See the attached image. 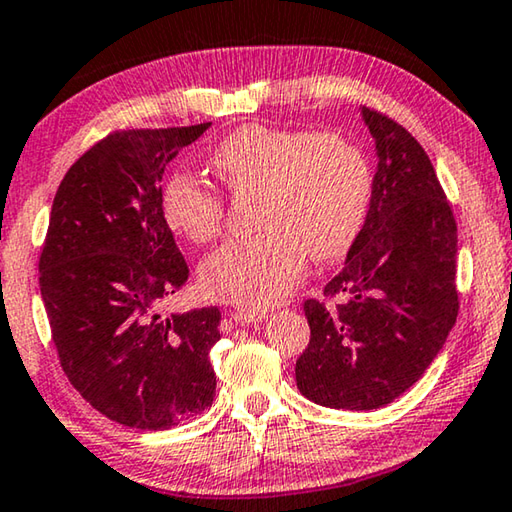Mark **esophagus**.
I'll list each match as a JSON object with an SVG mask.
<instances>
[{"label":"esophagus","instance_id":"1","mask_svg":"<svg viewBox=\"0 0 512 512\" xmlns=\"http://www.w3.org/2000/svg\"><path fill=\"white\" fill-rule=\"evenodd\" d=\"M230 319L241 323V326H253V323H262L269 319V314L262 310H243V307H239V310L230 312Z\"/></svg>","mask_w":512,"mask_h":512}]
</instances>
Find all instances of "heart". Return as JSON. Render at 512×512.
<instances>
[{
  "label": "heart",
  "mask_w": 512,
  "mask_h": 512,
  "mask_svg": "<svg viewBox=\"0 0 512 512\" xmlns=\"http://www.w3.org/2000/svg\"><path fill=\"white\" fill-rule=\"evenodd\" d=\"M212 168L234 193L257 191L255 237L216 248L200 269L212 298L264 310L280 303L305 269L342 257L367 218L371 173L358 145L339 134L246 125L212 154ZM173 230L205 243L221 232L223 198L212 184L175 175L164 189Z\"/></svg>",
  "instance_id": "obj_1"
}]
</instances>
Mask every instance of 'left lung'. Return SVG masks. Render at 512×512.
<instances>
[{"instance_id": "left-lung-1", "label": "left lung", "mask_w": 512, "mask_h": 512, "mask_svg": "<svg viewBox=\"0 0 512 512\" xmlns=\"http://www.w3.org/2000/svg\"><path fill=\"white\" fill-rule=\"evenodd\" d=\"M360 116L378 159L369 212L323 289L330 303H305L312 337L296 362L300 394L337 410L399 399L458 316V230L431 159L392 118L364 107Z\"/></svg>"}]
</instances>
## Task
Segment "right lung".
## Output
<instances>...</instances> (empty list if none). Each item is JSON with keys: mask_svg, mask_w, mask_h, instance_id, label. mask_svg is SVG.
Here are the masks:
<instances>
[{"mask_svg": "<svg viewBox=\"0 0 512 512\" xmlns=\"http://www.w3.org/2000/svg\"><path fill=\"white\" fill-rule=\"evenodd\" d=\"M209 125L129 129L93 145L59 184L40 255V296L72 387L141 431H166L214 401L218 307L157 314L189 280L161 177Z\"/></svg>", "mask_w": 512, "mask_h": 512, "instance_id": "obj_1", "label": "right lung"}]
</instances>
